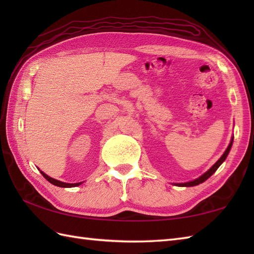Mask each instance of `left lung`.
I'll list each match as a JSON object with an SVG mask.
<instances>
[{
  "label": "left lung",
  "mask_w": 254,
  "mask_h": 254,
  "mask_svg": "<svg viewBox=\"0 0 254 254\" xmlns=\"http://www.w3.org/2000/svg\"><path fill=\"white\" fill-rule=\"evenodd\" d=\"M231 145H233V139H231V142H230V144H229V146L227 147V149L225 150V153L223 154L222 157H220V158L217 160V163L215 164V165L212 167V168H210L208 171L205 172V174H204L203 176H201L199 178H197V179L193 180V181L187 182V183H179V185H177V186H179V187H193V186H197V185H199V183L204 182L205 180H207L208 178H209L210 176H212V175L214 174V172L218 169V167L223 164V161L226 159V157H227V155H228L229 150H230V148H231Z\"/></svg>",
  "instance_id": "left-lung-1"
}]
</instances>
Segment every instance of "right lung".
<instances>
[{
    "label": "right lung",
    "instance_id": "1",
    "mask_svg": "<svg viewBox=\"0 0 254 254\" xmlns=\"http://www.w3.org/2000/svg\"><path fill=\"white\" fill-rule=\"evenodd\" d=\"M41 175L44 176L46 179L49 181L50 183H52V185H55V186H57V187H61V188H72V187H77V186H79L80 183L82 182H79V183H65V182H61V181H58V180H56V179H53V178H50L49 176H47L45 172H42L41 171Z\"/></svg>",
    "mask_w": 254,
    "mask_h": 254
}]
</instances>
